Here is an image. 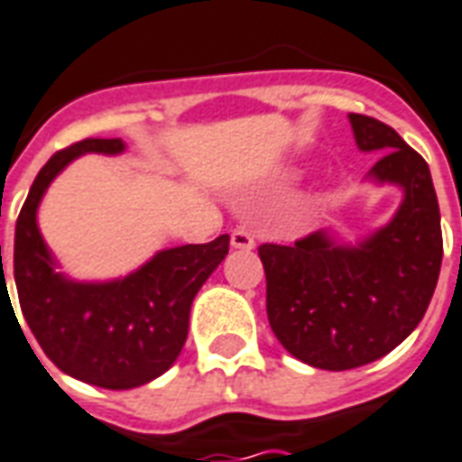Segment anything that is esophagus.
<instances>
[{
    "instance_id": "esophagus-1",
    "label": "esophagus",
    "mask_w": 462,
    "mask_h": 462,
    "mask_svg": "<svg viewBox=\"0 0 462 462\" xmlns=\"http://www.w3.org/2000/svg\"><path fill=\"white\" fill-rule=\"evenodd\" d=\"M230 245L235 250H253L254 247V237L245 227H235L230 235Z\"/></svg>"
}]
</instances>
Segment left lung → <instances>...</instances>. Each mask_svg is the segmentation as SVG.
Masks as SVG:
<instances>
[{"instance_id":"8db88e82","label":"left lung","mask_w":462,"mask_h":462,"mask_svg":"<svg viewBox=\"0 0 462 462\" xmlns=\"http://www.w3.org/2000/svg\"><path fill=\"white\" fill-rule=\"evenodd\" d=\"M367 172L402 189L388 225L357 242L318 230L295 245H263L267 320L287 353L320 370H353L395 350L430 305L443 235L428 162L380 119L347 115Z\"/></svg>"}]
</instances>
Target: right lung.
Segmentation results:
<instances>
[{
	"mask_svg": "<svg viewBox=\"0 0 462 462\" xmlns=\"http://www.w3.org/2000/svg\"><path fill=\"white\" fill-rule=\"evenodd\" d=\"M89 152L122 154L125 142H77L54 154L32 182L14 230L19 305L44 355L62 373L97 388H140L170 370L182 353L192 300L225 260L230 237L160 250L117 280L87 282L60 273V263L42 237L37 209L54 177Z\"/></svg>",
	"mask_w": 462,
	"mask_h": 462,
	"instance_id": "obj_1",
	"label": "right lung"
}]
</instances>
